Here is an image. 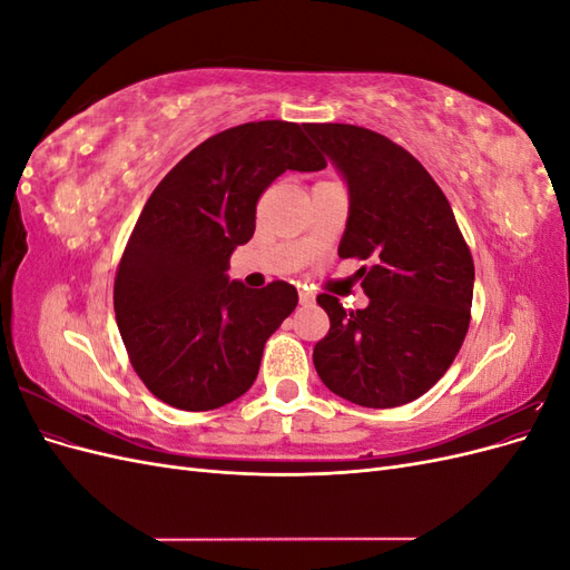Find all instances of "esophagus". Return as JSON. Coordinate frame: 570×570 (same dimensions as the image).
<instances>
[{
	"label": "esophagus",
	"mask_w": 570,
	"mask_h": 570,
	"mask_svg": "<svg viewBox=\"0 0 570 570\" xmlns=\"http://www.w3.org/2000/svg\"><path fill=\"white\" fill-rule=\"evenodd\" d=\"M299 304H302V306H308V304H314V295H312V292H306V289H299Z\"/></svg>",
	"instance_id": "1"
}]
</instances>
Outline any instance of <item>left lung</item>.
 I'll list each match as a JSON object with an SVG mask.
<instances>
[{
    "label": "left lung",
    "mask_w": 570,
    "mask_h": 570,
    "mask_svg": "<svg viewBox=\"0 0 570 570\" xmlns=\"http://www.w3.org/2000/svg\"><path fill=\"white\" fill-rule=\"evenodd\" d=\"M350 185L340 256L361 266L366 308L316 302L331 331L316 342L325 387L368 409L419 400L452 366L469 333L475 266L450 202L416 157L350 124H308Z\"/></svg>",
    "instance_id": "obj_1"
}]
</instances>
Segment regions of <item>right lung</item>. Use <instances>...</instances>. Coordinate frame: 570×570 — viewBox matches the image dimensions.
Masks as SVG:
<instances>
[{"instance_id":"add662e5","label":"right lung","mask_w":570,"mask_h":570,"mask_svg":"<svg viewBox=\"0 0 570 570\" xmlns=\"http://www.w3.org/2000/svg\"><path fill=\"white\" fill-rule=\"evenodd\" d=\"M321 168L302 126L252 120L195 147L147 199L116 268L114 312L135 373L168 406L212 411L254 385L297 289L230 283V254L252 239L275 178Z\"/></svg>"}]
</instances>
